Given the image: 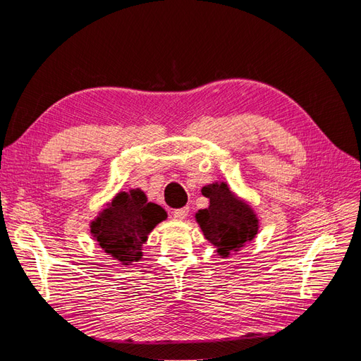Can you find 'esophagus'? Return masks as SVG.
I'll use <instances>...</instances> for the list:
<instances>
[{
  "label": "esophagus",
  "mask_w": 361,
  "mask_h": 361,
  "mask_svg": "<svg viewBox=\"0 0 361 361\" xmlns=\"http://www.w3.org/2000/svg\"><path fill=\"white\" fill-rule=\"evenodd\" d=\"M188 212H190V207L187 206V207H180V209H174L171 212V215L176 218V220H185V218H187V215H188Z\"/></svg>",
  "instance_id": "esophagus-1"
}]
</instances>
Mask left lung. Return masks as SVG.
<instances>
[{
    "instance_id": "obj_1",
    "label": "left lung",
    "mask_w": 361,
    "mask_h": 361,
    "mask_svg": "<svg viewBox=\"0 0 361 361\" xmlns=\"http://www.w3.org/2000/svg\"><path fill=\"white\" fill-rule=\"evenodd\" d=\"M202 194L209 199V206L195 214V221L218 255L228 257L253 241L260 227L257 214L248 202L231 190L227 182L204 185Z\"/></svg>"
}]
</instances>
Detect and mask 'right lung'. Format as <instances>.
Wrapping results in <instances>:
<instances>
[{
  "mask_svg": "<svg viewBox=\"0 0 361 361\" xmlns=\"http://www.w3.org/2000/svg\"><path fill=\"white\" fill-rule=\"evenodd\" d=\"M164 220L167 212L159 204L147 202L143 190L130 188L104 206L90 221V233L108 256L130 265L143 257L149 233Z\"/></svg>",
  "mask_w": 361,
  "mask_h": 361,
  "instance_id": "right-lung-1",
  "label": "right lung"
}]
</instances>
